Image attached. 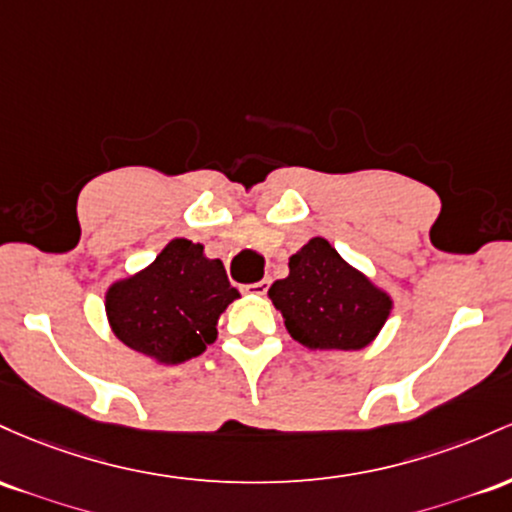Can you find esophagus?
<instances>
[{
	"label": "esophagus",
	"mask_w": 512,
	"mask_h": 512,
	"mask_svg": "<svg viewBox=\"0 0 512 512\" xmlns=\"http://www.w3.org/2000/svg\"><path fill=\"white\" fill-rule=\"evenodd\" d=\"M268 287H271V280H258V283L246 285L244 290H246V292H254V295H266Z\"/></svg>",
	"instance_id": "1"
}]
</instances>
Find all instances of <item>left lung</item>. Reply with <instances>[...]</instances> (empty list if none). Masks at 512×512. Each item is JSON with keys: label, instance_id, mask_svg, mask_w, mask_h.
<instances>
[{"label": "left lung", "instance_id": "obj_1", "mask_svg": "<svg viewBox=\"0 0 512 512\" xmlns=\"http://www.w3.org/2000/svg\"><path fill=\"white\" fill-rule=\"evenodd\" d=\"M290 275L268 290L285 329L312 350L370 346L392 312V297L346 263L324 237L290 256Z\"/></svg>", "mask_w": 512, "mask_h": 512}]
</instances>
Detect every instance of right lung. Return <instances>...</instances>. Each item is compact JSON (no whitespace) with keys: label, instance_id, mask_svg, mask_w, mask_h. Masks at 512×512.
Here are the masks:
<instances>
[{"label":"right lung","instance_id":"obj_1","mask_svg":"<svg viewBox=\"0 0 512 512\" xmlns=\"http://www.w3.org/2000/svg\"><path fill=\"white\" fill-rule=\"evenodd\" d=\"M239 297L220 258L203 244L171 239L147 268L106 292L108 324L118 341L176 365L203 353L217 338V319Z\"/></svg>","mask_w":512,"mask_h":512}]
</instances>
